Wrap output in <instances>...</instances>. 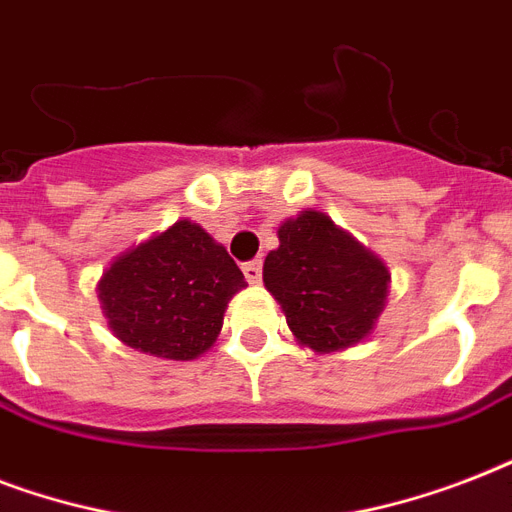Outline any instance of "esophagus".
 <instances>
[{"label":"esophagus","mask_w":512,"mask_h":512,"mask_svg":"<svg viewBox=\"0 0 512 512\" xmlns=\"http://www.w3.org/2000/svg\"><path fill=\"white\" fill-rule=\"evenodd\" d=\"M241 271H244V276H247L249 284H257V281H260V276H263V263H260V260H252V263L244 265Z\"/></svg>","instance_id":"34e87169"}]
</instances>
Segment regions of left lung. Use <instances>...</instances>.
Wrapping results in <instances>:
<instances>
[{
	"instance_id": "obj_1",
	"label": "left lung",
	"mask_w": 512,
	"mask_h": 512,
	"mask_svg": "<svg viewBox=\"0 0 512 512\" xmlns=\"http://www.w3.org/2000/svg\"><path fill=\"white\" fill-rule=\"evenodd\" d=\"M276 233L279 247L265 257L263 281L295 340L313 353L369 340L388 305L382 257L316 209L287 217Z\"/></svg>"
}]
</instances>
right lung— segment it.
<instances>
[{
    "mask_svg": "<svg viewBox=\"0 0 512 512\" xmlns=\"http://www.w3.org/2000/svg\"><path fill=\"white\" fill-rule=\"evenodd\" d=\"M244 273L199 223L177 220L116 255L95 284L108 329L146 356L193 361L215 345Z\"/></svg>",
    "mask_w": 512,
    "mask_h": 512,
    "instance_id": "add662e5",
    "label": "right lung"
}]
</instances>
